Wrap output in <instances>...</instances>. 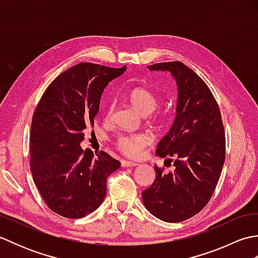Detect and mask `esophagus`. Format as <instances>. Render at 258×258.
Wrapping results in <instances>:
<instances>
[{
	"instance_id": "esophagus-1",
	"label": "esophagus",
	"mask_w": 258,
	"mask_h": 258,
	"mask_svg": "<svg viewBox=\"0 0 258 258\" xmlns=\"http://www.w3.org/2000/svg\"><path fill=\"white\" fill-rule=\"evenodd\" d=\"M120 164H122L123 167H134V166H136V165H139L138 163L130 162V161H126V160H123L122 162H120Z\"/></svg>"
}]
</instances>
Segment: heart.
<instances>
[{
  "label": "heart",
  "instance_id": "1",
  "mask_svg": "<svg viewBox=\"0 0 258 258\" xmlns=\"http://www.w3.org/2000/svg\"><path fill=\"white\" fill-rule=\"evenodd\" d=\"M127 100L132 104V106L143 115L152 113L156 108L158 100L157 96L151 90L144 86H136L130 90L127 93ZM114 104L109 103L106 115L109 117L113 113ZM151 139L149 135L143 133L134 134H120L115 140V145L117 149L130 157H136L144 147L150 144Z\"/></svg>",
  "mask_w": 258,
  "mask_h": 258
}]
</instances>
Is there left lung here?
I'll return each instance as SVG.
<instances>
[{"instance_id": "left-lung-1", "label": "left lung", "mask_w": 258, "mask_h": 258, "mask_svg": "<svg viewBox=\"0 0 258 258\" xmlns=\"http://www.w3.org/2000/svg\"><path fill=\"white\" fill-rule=\"evenodd\" d=\"M150 71L172 74L177 86L176 117L158 142L156 155L171 157L173 171L154 167L155 180L142 200L151 214L178 223L201 212L211 200L225 161V132L216 100L206 83L182 62L156 63ZM165 161V165H166Z\"/></svg>"}]
</instances>
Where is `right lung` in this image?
<instances>
[{
    "instance_id": "1",
    "label": "right lung",
    "mask_w": 258,
    "mask_h": 258,
    "mask_svg": "<svg viewBox=\"0 0 258 258\" xmlns=\"http://www.w3.org/2000/svg\"><path fill=\"white\" fill-rule=\"evenodd\" d=\"M126 71L80 63L48 85L31 126V172L46 205L58 215L82 218L106 194V179L120 163L101 151L82 150L86 126H94L103 91Z\"/></svg>"
}]
</instances>
